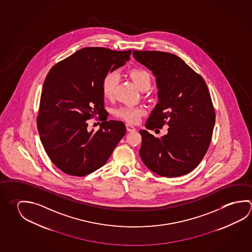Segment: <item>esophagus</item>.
Listing matches in <instances>:
<instances>
[{
  "label": "esophagus",
  "mask_w": 252,
  "mask_h": 252,
  "mask_svg": "<svg viewBox=\"0 0 252 252\" xmlns=\"http://www.w3.org/2000/svg\"><path fill=\"white\" fill-rule=\"evenodd\" d=\"M126 130H127V132H133V131H135V127L132 126V125L126 124Z\"/></svg>",
  "instance_id": "34e87169"
}]
</instances>
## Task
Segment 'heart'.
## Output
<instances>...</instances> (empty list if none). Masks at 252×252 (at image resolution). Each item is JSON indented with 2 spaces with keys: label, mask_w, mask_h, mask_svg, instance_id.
Wrapping results in <instances>:
<instances>
[{
  "label": "heart",
  "mask_w": 252,
  "mask_h": 252,
  "mask_svg": "<svg viewBox=\"0 0 252 252\" xmlns=\"http://www.w3.org/2000/svg\"><path fill=\"white\" fill-rule=\"evenodd\" d=\"M129 76L133 80L137 87L141 91L150 89L152 76L150 71L143 68H133L129 71ZM120 82V75L115 71H109L102 80V89L103 95L108 99H111L115 94L116 89ZM146 110L141 106L126 105L118 108L115 111L116 117L126 121L128 123H136L141 116L145 114Z\"/></svg>",
  "instance_id": "b5f03b06"
}]
</instances>
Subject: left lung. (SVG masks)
Returning a JSON list of instances; mask_svg holds the SVG:
<instances>
[{"label":"left lung","instance_id":"left-lung-1","mask_svg":"<svg viewBox=\"0 0 252 252\" xmlns=\"http://www.w3.org/2000/svg\"><path fill=\"white\" fill-rule=\"evenodd\" d=\"M132 56L152 71L158 89V103L146 127L169 126L167 134L160 138L140 131L141 160L160 176L185 175L202 161L212 141L216 116L207 85L173 54L133 50Z\"/></svg>","mask_w":252,"mask_h":252}]
</instances>
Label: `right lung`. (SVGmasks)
Wrapping results in <instances>:
<instances>
[{"label": "right lung", "mask_w": 252, "mask_h": 252, "mask_svg": "<svg viewBox=\"0 0 252 252\" xmlns=\"http://www.w3.org/2000/svg\"><path fill=\"white\" fill-rule=\"evenodd\" d=\"M131 52L84 48L58 62L46 77L37 127L49 158L64 173L86 176L102 167L126 134L122 121L106 120L102 83ZM97 115L100 129L90 131L86 121Z\"/></svg>", "instance_id": "add662e5"}]
</instances>
